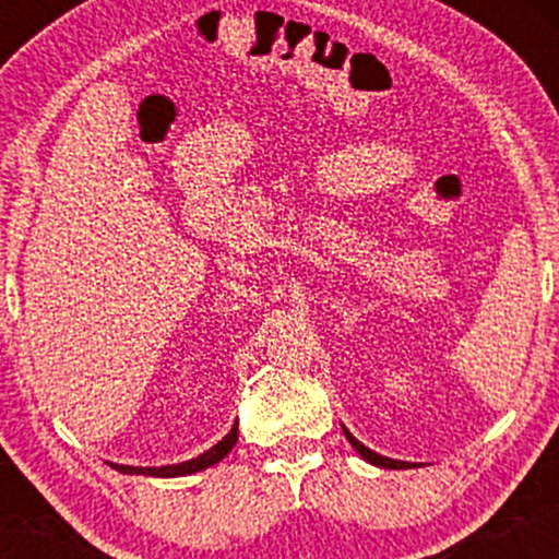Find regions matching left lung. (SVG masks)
<instances>
[{"mask_svg":"<svg viewBox=\"0 0 559 559\" xmlns=\"http://www.w3.org/2000/svg\"><path fill=\"white\" fill-rule=\"evenodd\" d=\"M344 436L349 439V444L360 452L362 460H368L370 465H378V467H389V471H402V467H409V463H400V460H391V457H383V454H376L373 449H368L365 444H360V441L355 439L349 431L344 428Z\"/></svg>","mask_w":559,"mask_h":559,"instance_id":"obj_1","label":"left lung"}]
</instances>
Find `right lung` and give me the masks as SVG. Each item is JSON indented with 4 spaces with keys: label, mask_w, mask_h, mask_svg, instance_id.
<instances>
[{
    "label": "right lung",
    "mask_w": 559,
    "mask_h": 559,
    "mask_svg": "<svg viewBox=\"0 0 559 559\" xmlns=\"http://www.w3.org/2000/svg\"><path fill=\"white\" fill-rule=\"evenodd\" d=\"M236 439H239V426L230 428V433L226 436L223 441H217L213 449H207L204 454H199L194 460H186V463H178V465H165V467H131V465H115L110 463L115 471L120 473H128V476H155V478H176V476H189V473H197V471H204V467L221 463L223 457L234 449Z\"/></svg>",
    "instance_id": "obj_1"
}]
</instances>
